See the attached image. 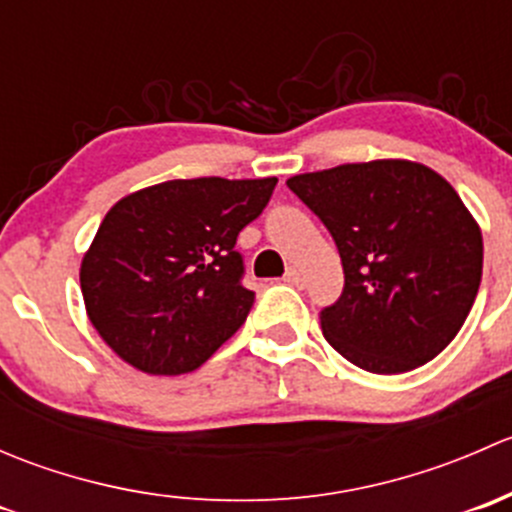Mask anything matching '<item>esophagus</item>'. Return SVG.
<instances>
[{
    "label": "esophagus",
    "mask_w": 512,
    "mask_h": 512,
    "mask_svg": "<svg viewBox=\"0 0 512 512\" xmlns=\"http://www.w3.org/2000/svg\"><path fill=\"white\" fill-rule=\"evenodd\" d=\"M285 282H289V285H294V287H302V282H304L302 272H299L297 267H287V272H285Z\"/></svg>",
    "instance_id": "obj_1"
}]
</instances>
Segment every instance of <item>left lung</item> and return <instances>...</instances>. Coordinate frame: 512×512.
<instances>
[{"label": "left lung", "instance_id": "8db88e82", "mask_svg": "<svg viewBox=\"0 0 512 512\" xmlns=\"http://www.w3.org/2000/svg\"><path fill=\"white\" fill-rule=\"evenodd\" d=\"M287 185L342 257V297L319 312L324 339L371 374H401L441 354L483 275L480 225L453 185L404 158L344 163Z\"/></svg>", "mask_w": 512, "mask_h": 512}]
</instances>
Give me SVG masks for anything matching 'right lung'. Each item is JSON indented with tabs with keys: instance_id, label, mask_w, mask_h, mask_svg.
<instances>
[{
	"instance_id": "right-lung-1",
	"label": "right lung",
	"mask_w": 512,
	"mask_h": 512,
	"mask_svg": "<svg viewBox=\"0 0 512 512\" xmlns=\"http://www.w3.org/2000/svg\"><path fill=\"white\" fill-rule=\"evenodd\" d=\"M277 178L165 180L128 193L81 257V294L98 337L143 374L203 366L242 327L255 292L240 285V230Z\"/></svg>"
}]
</instances>
